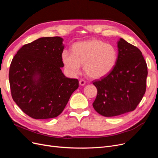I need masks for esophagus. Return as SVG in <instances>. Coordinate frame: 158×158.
Returning <instances> with one entry per match:
<instances>
[{
    "label": "esophagus",
    "instance_id": "esophagus-1",
    "mask_svg": "<svg viewBox=\"0 0 158 158\" xmlns=\"http://www.w3.org/2000/svg\"><path fill=\"white\" fill-rule=\"evenodd\" d=\"M85 84H86L85 81H84V80H80V81H79V85H80L81 86H83V85H85Z\"/></svg>",
    "mask_w": 158,
    "mask_h": 158
}]
</instances>
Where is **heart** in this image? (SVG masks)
Listing matches in <instances>:
<instances>
[{"label": "heart", "instance_id": "1", "mask_svg": "<svg viewBox=\"0 0 158 158\" xmlns=\"http://www.w3.org/2000/svg\"><path fill=\"white\" fill-rule=\"evenodd\" d=\"M117 56L113 45L92 39L74 43L72 52L64 50L62 60L71 75H78L81 65L83 64L86 75L93 79H100L109 74L114 69Z\"/></svg>", "mask_w": 158, "mask_h": 158}]
</instances>
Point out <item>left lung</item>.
I'll use <instances>...</instances> for the list:
<instances>
[{"mask_svg": "<svg viewBox=\"0 0 158 158\" xmlns=\"http://www.w3.org/2000/svg\"><path fill=\"white\" fill-rule=\"evenodd\" d=\"M118 48L114 69L93 83L98 90L93 108L105 117L133 111L146 92L148 70L141 51L123 38L118 41Z\"/></svg>", "mask_w": 158, "mask_h": 158, "instance_id": "1", "label": "left lung"}]
</instances>
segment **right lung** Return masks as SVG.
<instances>
[{
	"label": "right lung",
	"instance_id": "obj_1",
	"mask_svg": "<svg viewBox=\"0 0 158 158\" xmlns=\"http://www.w3.org/2000/svg\"><path fill=\"white\" fill-rule=\"evenodd\" d=\"M63 41L60 37L39 38L23 45L12 59L9 71L12 98L33 119L58 116L79 87L78 80L65 77L61 69Z\"/></svg>",
	"mask_w": 158,
	"mask_h": 158
}]
</instances>
